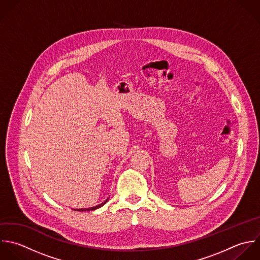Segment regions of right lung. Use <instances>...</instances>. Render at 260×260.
Segmentation results:
<instances>
[{"label": "right lung", "instance_id": "add662e5", "mask_svg": "<svg viewBox=\"0 0 260 260\" xmlns=\"http://www.w3.org/2000/svg\"><path fill=\"white\" fill-rule=\"evenodd\" d=\"M107 201H108V199H107L105 202H103L102 204H100V205H98V206H96V207H92V208H89V209H75L74 211H79V212H85V211H94V210H97V209L101 208L103 205H105V204L107 203Z\"/></svg>", "mask_w": 260, "mask_h": 260}]
</instances>
